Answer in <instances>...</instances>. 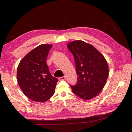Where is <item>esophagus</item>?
Segmentation results:
<instances>
[{
  "mask_svg": "<svg viewBox=\"0 0 132 132\" xmlns=\"http://www.w3.org/2000/svg\"><path fill=\"white\" fill-rule=\"evenodd\" d=\"M58 79H59V80H60V81H61V80H64L66 79V76H64L59 77V78H58Z\"/></svg>",
  "mask_w": 132,
  "mask_h": 132,
  "instance_id": "1",
  "label": "esophagus"
}]
</instances>
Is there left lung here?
Instances as JSON below:
<instances>
[{
	"instance_id": "left-lung-1",
	"label": "left lung",
	"mask_w": 132,
	"mask_h": 132,
	"mask_svg": "<svg viewBox=\"0 0 132 132\" xmlns=\"http://www.w3.org/2000/svg\"><path fill=\"white\" fill-rule=\"evenodd\" d=\"M68 48L75 59L77 81L71 86L73 93L82 100H90L101 92L105 84L109 70L106 61L90 44L82 41L71 42Z\"/></svg>"
}]
</instances>
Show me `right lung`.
<instances>
[{
    "label": "right lung",
    "mask_w": 132,
    "mask_h": 132,
    "mask_svg": "<svg viewBox=\"0 0 132 132\" xmlns=\"http://www.w3.org/2000/svg\"><path fill=\"white\" fill-rule=\"evenodd\" d=\"M52 45L42 44L25 56L17 68V79L20 87L32 101L43 102L55 93L58 80L52 76L46 60Z\"/></svg>",
    "instance_id": "add662e5"
}]
</instances>
